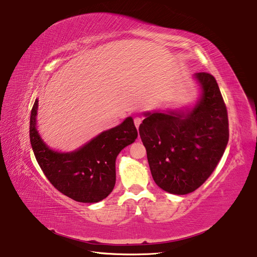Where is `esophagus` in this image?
I'll list each match as a JSON object with an SVG mask.
<instances>
[{
    "mask_svg": "<svg viewBox=\"0 0 257 257\" xmlns=\"http://www.w3.org/2000/svg\"><path fill=\"white\" fill-rule=\"evenodd\" d=\"M142 124V118L141 117H136L134 118V125H136V127L139 129V127H140V125Z\"/></svg>",
    "mask_w": 257,
    "mask_h": 257,
    "instance_id": "esophagus-1",
    "label": "esophagus"
}]
</instances>
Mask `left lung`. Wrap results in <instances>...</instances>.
I'll list each match as a JSON object with an SVG mask.
<instances>
[{
    "label": "left lung",
    "mask_w": 257,
    "mask_h": 257,
    "mask_svg": "<svg viewBox=\"0 0 257 257\" xmlns=\"http://www.w3.org/2000/svg\"><path fill=\"white\" fill-rule=\"evenodd\" d=\"M198 99L176 109L144 111L140 136L155 183L174 195L196 191L217 167L228 144V116L219 85L197 73Z\"/></svg>",
    "instance_id": "8db88e82"
}]
</instances>
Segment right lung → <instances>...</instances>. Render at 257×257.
I'll use <instances>...</instances> for the list:
<instances>
[{"instance_id":"obj_1","label":"right lung","mask_w":257,"mask_h":257,"mask_svg":"<svg viewBox=\"0 0 257 257\" xmlns=\"http://www.w3.org/2000/svg\"><path fill=\"white\" fill-rule=\"evenodd\" d=\"M38 99L30 116V143L37 163L49 181L69 198L81 203H97L115 185V160L125 147L136 142L138 130L128 116L70 152L54 150L37 130Z\"/></svg>"}]
</instances>
